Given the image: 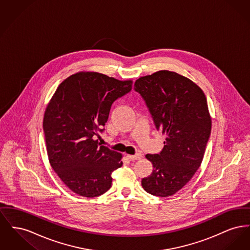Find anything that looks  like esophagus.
Here are the masks:
<instances>
[{"label": "esophagus", "mask_w": 250, "mask_h": 250, "mask_svg": "<svg viewBox=\"0 0 250 250\" xmlns=\"http://www.w3.org/2000/svg\"><path fill=\"white\" fill-rule=\"evenodd\" d=\"M126 157L131 160V161H134V160H140V159H142V157H143V155L142 154H137V155H126Z\"/></svg>", "instance_id": "1"}]
</instances>
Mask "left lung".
Returning a JSON list of instances; mask_svg holds the SVG:
<instances>
[{
	"instance_id": "obj_1",
	"label": "left lung",
	"mask_w": 250,
	"mask_h": 250,
	"mask_svg": "<svg viewBox=\"0 0 250 250\" xmlns=\"http://www.w3.org/2000/svg\"><path fill=\"white\" fill-rule=\"evenodd\" d=\"M134 89L143 96L156 129L167 137L160 154L145 156L154 170L142 186L154 196H171L202 164L212 128L206 96L188 78L168 70L141 77Z\"/></svg>"
}]
</instances>
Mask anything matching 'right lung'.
Masks as SVG:
<instances>
[{"label":"right lung","mask_w":250,"mask_h":250,"mask_svg":"<svg viewBox=\"0 0 250 250\" xmlns=\"http://www.w3.org/2000/svg\"><path fill=\"white\" fill-rule=\"evenodd\" d=\"M132 89L97 72H78L60 84L46 107L43 129L48 161L74 193L93 198L107 192L123 155L95 140L112 103Z\"/></svg>","instance_id":"1"}]
</instances>
